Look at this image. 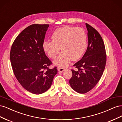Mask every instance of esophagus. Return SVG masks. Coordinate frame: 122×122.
I'll use <instances>...</instances> for the list:
<instances>
[{
  "mask_svg": "<svg viewBox=\"0 0 122 122\" xmlns=\"http://www.w3.org/2000/svg\"><path fill=\"white\" fill-rule=\"evenodd\" d=\"M57 70H58L59 72L62 73L65 71V69L64 68H62V67H58V68H57Z\"/></svg>",
  "mask_w": 122,
  "mask_h": 122,
  "instance_id": "1",
  "label": "esophagus"
}]
</instances>
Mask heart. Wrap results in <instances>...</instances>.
Masks as SVG:
<instances>
[{"label": "heart", "instance_id": "heart-1", "mask_svg": "<svg viewBox=\"0 0 122 122\" xmlns=\"http://www.w3.org/2000/svg\"><path fill=\"white\" fill-rule=\"evenodd\" d=\"M52 41H45L42 48L50 58L62 52L53 63L59 67H67L72 60H78L86 51L87 41L86 31L82 28L65 26L56 29L51 36Z\"/></svg>", "mask_w": 122, "mask_h": 122}]
</instances>
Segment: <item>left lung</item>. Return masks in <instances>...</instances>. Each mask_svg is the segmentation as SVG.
I'll use <instances>...</instances> for the list:
<instances>
[{"label": "left lung", "mask_w": 122, "mask_h": 122, "mask_svg": "<svg viewBox=\"0 0 122 122\" xmlns=\"http://www.w3.org/2000/svg\"><path fill=\"white\" fill-rule=\"evenodd\" d=\"M88 46L82 58L74 65L72 77L69 83L72 89L80 94L91 91L99 82L105 67L106 55L103 39L99 33L86 23Z\"/></svg>", "instance_id": "1"}]
</instances>
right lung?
I'll use <instances>...</instances> for the list:
<instances>
[{
  "label": "right lung",
  "mask_w": 122,
  "mask_h": 122,
  "mask_svg": "<svg viewBox=\"0 0 122 122\" xmlns=\"http://www.w3.org/2000/svg\"><path fill=\"white\" fill-rule=\"evenodd\" d=\"M48 24H32L17 36L10 52L15 76L26 90L39 95L51 86L56 67L48 68L51 61L43 50L42 44Z\"/></svg>",
  "instance_id": "right-lung-1"
}]
</instances>
